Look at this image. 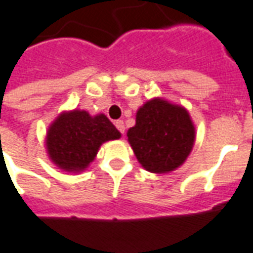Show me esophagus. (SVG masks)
<instances>
[{"mask_svg":"<svg viewBox=\"0 0 253 253\" xmlns=\"http://www.w3.org/2000/svg\"><path fill=\"white\" fill-rule=\"evenodd\" d=\"M114 125H116V128L119 129L121 133H125V125L123 120H117V121L114 123Z\"/></svg>","mask_w":253,"mask_h":253,"instance_id":"esophagus-1","label":"esophagus"}]
</instances>
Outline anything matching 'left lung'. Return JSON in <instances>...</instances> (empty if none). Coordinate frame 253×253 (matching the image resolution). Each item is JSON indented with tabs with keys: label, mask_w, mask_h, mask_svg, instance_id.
<instances>
[{
	"label": "left lung",
	"mask_w": 253,
	"mask_h": 253,
	"mask_svg": "<svg viewBox=\"0 0 253 253\" xmlns=\"http://www.w3.org/2000/svg\"><path fill=\"white\" fill-rule=\"evenodd\" d=\"M128 141L139 163L149 172L167 174L183 165L195 143V126L187 109L152 98L140 106Z\"/></svg>",
	"instance_id": "8db88e82"
}]
</instances>
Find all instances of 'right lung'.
<instances>
[{"mask_svg":"<svg viewBox=\"0 0 253 253\" xmlns=\"http://www.w3.org/2000/svg\"><path fill=\"white\" fill-rule=\"evenodd\" d=\"M121 137L105 114L90 116L86 110L62 112L47 130L45 148L49 160L66 172L78 174L95 159L101 145Z\"/></svg>","mask_w":253,"mask_h":253,"instance_id":"obj_1","label":"right lung"}]
</instances>
